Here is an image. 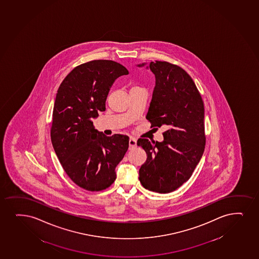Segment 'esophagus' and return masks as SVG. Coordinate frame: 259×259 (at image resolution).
I'll return each instance as SVG.
<instances>
[{
  "instance_id": "obj_1",
  "label": "esophagus",
  "mask_w": 259,
  "mask_h": 259,
  "mask_svg": "<svg viewBox=\"0 0 259 259\" xmlns=\"http://www.w3.org/2000/svg\"><path fill=\"white\" fill-rule=\"evenodd\" d=\"M137 146V140L134 138L129 139V149H134Z\"/></svg>"
}]
</instances>
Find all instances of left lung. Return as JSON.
<instances>
[{
  "label": "left lung",
  "instance_id": "1",
  "mask_svg": "<svg viewBox=\"0 0 259 259\" xmlns=\"http://www.w3.org/2000/svg\"><path fill=\"white\" fill-rule=\"evenodd\" d=\"M149 67L156 85L146 118L151 127L164 126L166 131L163 142L138 140V146L147 154L140 169V181L149 191L168 193L191 178L204 153V102L181 67L159 61H152Z\"/></svg>",
  "mask_w": 259,
  "mask_h": 259
}]
</instances>
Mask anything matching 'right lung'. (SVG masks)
Returning <instances> with one entry per match:
<instances>
[{"mask_svg":"<svg viewBox=\"0 0 259 259\" xmlns=\"http://www.w3.org/2000/svg\"><path fill=\"white\" fill-rule=\"evenodd\" d=\"M128 70L118 62L95 60L74 67L59 87L50 135L67 176L89 192L109 187L115 167L129 146L126 135L107 137L95 129L93 119L106 110L110 88Z\"/></svg>","mask_w":259,"mask_h":259,"instance_id":"obj_1","label":"right lung"}]
</instances>
